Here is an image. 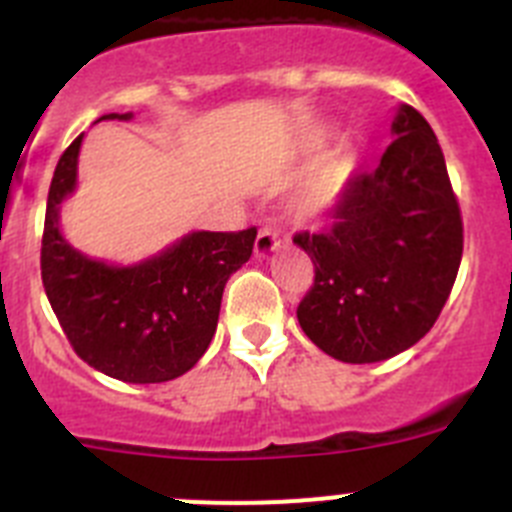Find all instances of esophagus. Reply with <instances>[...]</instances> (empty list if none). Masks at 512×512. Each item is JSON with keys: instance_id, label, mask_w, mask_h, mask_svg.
<instances>
[{"instance_id": "34e87169", "label": "esophagus", "mask_w": 512, "mask_h": 512, "mask_svg": "<svg viewBox=\"0 0 512 512\" xmlns=\"http://www.w3.org/2000/svg\"><path fill=\"white\" fill-rule=\"evenodd\" d=\"M282 246V233H279L277 225H261L259 228V235H256V243H253V251H256V256L259 259H264V256H271V253L277 251V248Z\"/></svg>"}]
</instances>
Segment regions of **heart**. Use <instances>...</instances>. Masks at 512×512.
<instances>
[{"label": "heart", "mask_w": 512, "mask_h": 512, "mask_svg": "<svg viewBox=\"0 0 512 512\" xmlns=\"http://www.w3.org/2000/svg\"><path fill=\"white\" fill-rule=\"evenodd\" d=\"M354 171H356L354 153L346 151V148H338V151L330 153L323 164L318 166V171L312 174L307 187L302 189V197L300 202H297V215L318 217L323 215V212H328L330 207L336 205V202L343 197V192H346Z\"/></svg>", "instance_id": "b5f03b06"}]
</instances>
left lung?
Returning <instances> with one entry per match:
<instances>
[{
  "instance_id": "8db88e82",
  "label": "left lung",
  "mask_w": 512,
  "mask_h": 512,
  "mask_svg": "<svg viewBox=\"0 0 512 512\" xmlns=\"http://www.w3.org/2000/svg\"><path fill=\"white\" fill-rule=\"evenodd\" d=\"M377 169L348 182L323 233H297L315 282L297 307L305 336L346 364L415 346L449 300L464 225L436 133L400 104Z\"/></svg>"
}]
</instances>
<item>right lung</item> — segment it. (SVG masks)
Here are the masks:
<instances>
[{"label": "right lung", "instance_id": "add662e5", "mask_svg": "<svg viewBox=\"0 0 512 512\" xmlns=\"http://www.w3.org/2000/svg\"><path fill=\"white\" fill-rule=\"evenodd\" d=\"M99 120H133V112ZM81 138L58 158L48 192L40 248L45 295L76 354L97 372L130 384L182 377L215 336L225 282L251 259L256 228L197 230L135 266L89 259L58 228L61 202L76 189Z\"/></svg>", "mask_w": 512, "mask_h": 512}]
</instances>
